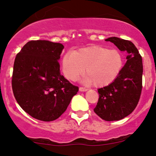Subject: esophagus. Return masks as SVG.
<instances>
[{
	"instance_id": "1",
	"label": "esophagus",
	"mask_w": 156,
	"mask_h": 156,
	"mask_svg": "<svg viewBox=\"0 0 156 156\" xmlns=\"http://www.w3.org/2000/svg\"><path fill=\"white\" fill-rule=\"evenodd\" d=\"M80 91H87L88 89H87V88H84V87H80Z\"/></svg>"
}]
</instances>
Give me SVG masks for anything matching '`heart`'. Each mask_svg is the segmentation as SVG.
Returning <instances> with one entry per match:
<instances>
[{"instance_id":"obj_1","label":"heart","mask_w":156,"mask_h":156,"mask_svg":"<svg viewBox=\"0 0 156 156\" xmlns=\"http://www.w3.org/2000/svg\"><path fill=\"white\" fill-rule=\"evenodd\" d=\"M123 66V57L119 50L102 46L87 47L76 52L69 51L62 59V70L66 78L74 81L86 70L87 74L82 82L87 85L94 84L98 87L114 82Z\"/></svg>"}]
</instances>
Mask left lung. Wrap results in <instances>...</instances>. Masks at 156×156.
Wrapping results in <instances>:
<instances>
[{"instance_id":"1","label":"left lung","mask_w":156,"mask_h":156,"mask_svg":"<svg viewBox=\"0 0 156 156\" xmlns=\"http://www.w3.org/2000/svg\"><path fill=\"white\" fill-rule=\"evenodd\" d=\"M126 54V62L114 82L98 89L99 98L94 112L107 121L121 120L135 109L142 89V57L134 44L116 37L107 38Z\"/></svg>"}]
</instances>
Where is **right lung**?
Instances as JSON below:
<instances>
[{
  "mask_svg": "<svg viewBox=\"0 0 156 156\" xmlns=\"http://www.w3.org/2000/svg\"><path fill=\"white\" fill-rule=\"evenodd\" d=\"M63 44L48 40L27 42L16 55L12 88L17 102L37 120L52 121L67 109L79 91L60 74Z\"/></svg>",
  "mask_w": 156,
  "mask_h": 156,
  "instance_id": "obj_1",
  "label": "right lung"
}]
</instances>
